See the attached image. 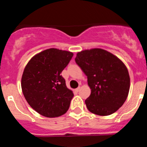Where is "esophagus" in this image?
<instances>
[{
    "mask_svg": "<svg viewBox=\"0 0 147 147\" xmlns=\"http://www.w3.org/2000/svg\"><path fill=\"white\" fill-rule=\"evenodd\" d=\"M80 87H78V88L76 89V91L79 92V91H80Z\"/></svg>",
    "mask_w": 147,
    "mask_h": 147,
    "instance_id": "esophagus-1",
    "label": "esophagus"
}]
</instances>
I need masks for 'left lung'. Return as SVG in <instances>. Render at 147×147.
<instances>
[{"label": "left lung", "mask_w": 147, "mask_h": 147, "mask_svg": "<svg viewBox=\"0 0 147 147\" xmlns=\"http://www.w3.org/2000/svg\"><path fill=\"white\" fill-rule=\"evenodd\" d=\"M75 61L88 77L91 89L85 100L90 112L109 115L117 111L129 90L130 79L125 65L117 57L101 49L77 53Z\"/></svg>", "instance_id": "obj_1"}]
</instances>
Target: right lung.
<instances>
[{
    "label": "right lung",
    "instance_id": "1",
    "mask_svg": "<svg viewBox=\"0 0 147 147\" xmlns=\"http://www.w3.org/2000/svg\"><path fill=\"white\" fill-rule=\"evenodd\" d=\"M74 54L49 49L34 56L26 66L21 88L28 105L40 115L58 117L67 111L74 93L61 73Z\"/></svg>",
    "mask_w": 147,
    "mask_h": 147
}]
</instances>
